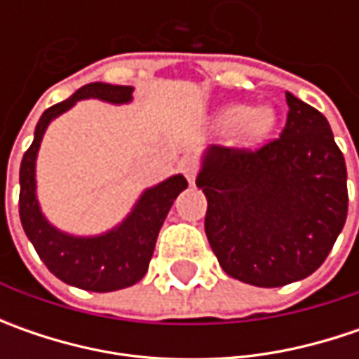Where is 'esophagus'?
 <instances>
[{
    "label": "esophagus",
    "instance_id": "obj_1",
    "mask_svg": "<svg viewBox=\"0 0 359 359\" xmlns=\"http://www.w3.org/2000/svg\"><path fill=\"white\" fill-rule=\"evenodd\" d=\"M180 170L182 173L186 175V180L189 184H194L196 182V175H198V165H196V161H191V159H184L182 161V165H180Z\"/></svg>",
    "mask_w": 359,
    "mask_h": 359
}]
</instances>
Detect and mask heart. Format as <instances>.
Masks as SVG:
<instances>
[{
  "mask_svg": "<svg viewBox=\"0 0 359 359\" xmlns=\"http://www.w3.org/2000/svg\"><path fill=\"white\" fill-rule=\"evenodd\" d=\"M276 111L271 107H248L241 104L224 105L214 116L217 130H236L238 142L243 145H259L269 137L276 128Z\"/></svg>",
  "mask_w": 359,
  "mask_h": 359,
  "instance_id": "b5f03b06",
  "label": "heart"
}]
</instances>
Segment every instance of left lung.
<instances>
[{
	"mask_svg": "<svg viewBox=\"0 0 359 359\" xmlns=\"http://www.w3.org/2000/svg\"><path fill=\"white\" fill-rule=\"evenodd\" d=\"M287 121L264 147L210 145L196 186L208 198L205 236L222 269L280 287L325 262L348 215V172L327 119L285 91Z\"/></svg>",
	"mask_w": 359,
	"mask_h": 359,
	"instance_id": "obj_1",
	"label": "left lung"
}]
</instances>
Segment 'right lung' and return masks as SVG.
<instances>
[{
	"label": "right lung",
	"mask_w": 359,
	"mask_h": 359,
	"mask_svg": "<svg viewBox=\"0 0 359 359\" xmlns=\"http://www.w3.org/2000/svg\"><path fill=\"white\" fill-rule=\"evenodd\" d=\"M131 86L88 83L62 104L51 105L35 126L34 144L23 154L20 168V217L25 236L48 269L62 282L88 292H116L137 283L149 268L158 233L173 200L187 187L182 173L147 187L126 219L100 236H74L51 226L35 191V159L48 126L81 100L130 104Z\"/></svg>",
	"instance_id": "right-lung-1"
}]
</instances>
